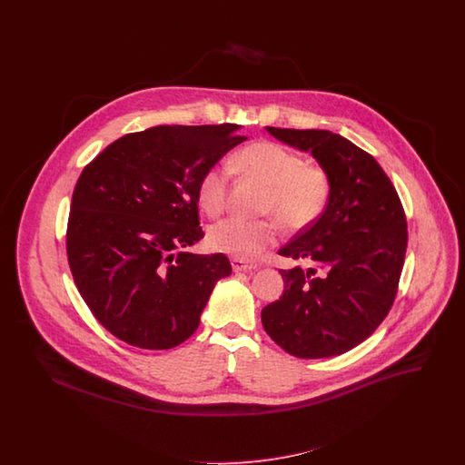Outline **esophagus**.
<instances>
[{"label": "esophagus", "instance_id": "esophagus-1", "mask_svg": "<svg viewBox=\"0 0 465 465\" xmlns=\"http://www.w3.org/2000/svg\"><path fill=\"white\" fill-rule=\"evenodd\" d=\"M232 268H233L235 272H251V270L256 268V265H254V263H247V262L239 260V258H232Z\"/></svg>", "mask_w": 465, "mask_h": 465}]
</instances>
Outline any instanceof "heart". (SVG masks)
<instances>
[{
  "label": "heart",
  "instance_id": "heart-1",
  "mask_svg": "<svg viewBox=\"0 0 465 465\" xmlns=\"http://www.w3.org/2000/svg\"><path fill=\"white\" fill-rule=\"evenodd\" d=\"M235 165L247 176L266 186L262 203L263 214L273 218L243 220L226 218L214 223L207 232V242L220 252L239 260H252L279 237L278 218L282 226L298 232L317 222L331 197V177L321 165L307 163L305 158L286 146L260 141L235 156ZM230 183L228 165L209 167L197 186L200 207L207 216H220L226 205Z\"/></svg>",
  "mask_w": 465,
  "mask_h": 465
}]
</instances>
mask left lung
Wrapping results in <instances>:
<instances>
[{
    "instance_id": "obj_1",
    "label": "left lung",
    "mask_w": 465,
    "mask_h": 465,
    "mask_svg": "<svg viewBox=\"0 0 465 465\" xmlns=\"http://www.w3.org/2000/svg\"><path fill=\"white\" fill-rule=\"evenodd\" d=\"M266 131L310 152L331 177L324 214L279 254L284 294L262 310L268 336L302 359L343 354L373 334L398 294L408 230L402 203L373 156L330 131Z\"/></svg>"
}]
</instances>
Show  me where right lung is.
I'll return each instance as SVG.
<instances>
[{
	"label": "right lung",
	"mask_w": 465,
	"mask_h": 465,
	"mask_svg": "<svg viewBox=\"0 0 465 465\" xmlns=\"http://www.w3.org/2000/svg\"><path fill=\"white\" fill-rule=\"evenodd\" d=\"M241 127L158 125L116 139L73 192L69 268L95 319L122 341L173 349L199 328L228 258L192 254L199 242L202 174L245 141Z\"/></svg>",
	"instance_id": "1"
}]
</instances>
